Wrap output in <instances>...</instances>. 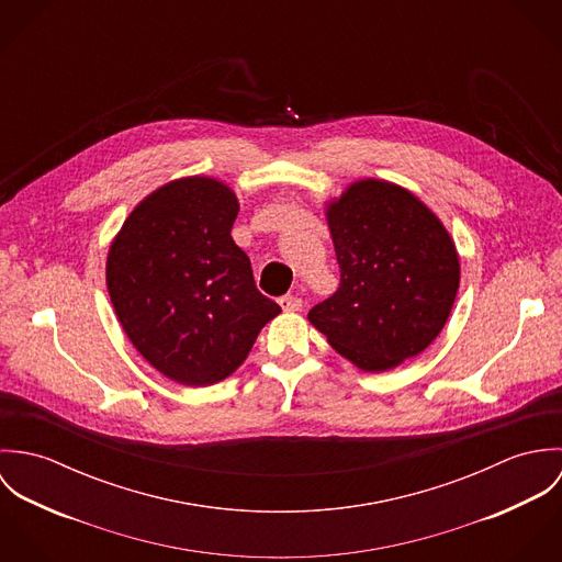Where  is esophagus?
I'll list each match as a JSON object with an SVG mask.
<instances>
[{"mask_svg": "<svg viewBox=\"0 0 562 562\" xmlns=\"http://www.w3.org/2000/svg\"><path fill=\"white\" fill-rule=\"evenodd\" d=\"M279 305H281V310L288 312V314H296V312L303 310V301H301L299 296H281V299H279Z\"/></svg>", "mask_w": 562, "mask_h": 562, "instance_id": "1", "label": "esophagus"}]
</instances>
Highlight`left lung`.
I'll use <instances>...</instances> for the list:
<instances>
[{"mask_svg":"<svg viewBox=\"0 0 562 562\" xmlns=\"http://www.w3.org/2000/svg\"><path fill=\"white\" fill-rule=\"evenodd\" d=\"M339 288L310 312L326 341L363 372L426 350L450 318L461 263L439 216L411 190L366 177L324 203Z\"/></svg>","mask_w":562,"mask_h":562,"instance_id":"8db88e82","label":"left lung"}]
</instances>
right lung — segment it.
<instances>
[{"label": "right lung", "instance_id": "right-lung-1", "mask_svg": "<svg viewBox=\"0 0 562 562\" xmlns=\"http://www.w3.org/2000/svg\"><path fill=\"white\" fill-rule=\"evenodd\" d=\"M236 192L179 177L147 194L114 236L105 283L134 348L166 379L207 387L234 374L281 307L257 288L232 238Z\"/></svg>", "mask_w": 562, "mask_h": 562}]
</instances>
